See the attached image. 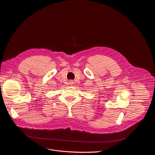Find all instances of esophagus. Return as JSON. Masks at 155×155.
<instances>
[{
	"mask_svg": "<svg viewBox=\"0 0 155 155\" xmlns=\"http://www.w3.org/2000/svg\"><path fill=\"white\" fill-rule=\"evenodd\" d=\"M69 83H70V85H72V84H73V82H71V81H70V82Z\"/></svg>",
	"mask_w": 155,
	"mask_h": 155,
	"instance_id": "obj_1",
	"label": "esophagus"
}]
</instances>
